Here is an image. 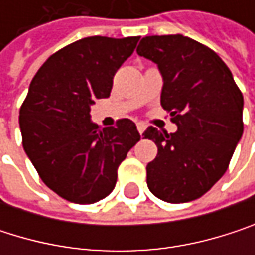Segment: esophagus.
I'll return each instance as SVG.
<instances>
[{"label":"esophagus","instance_id":"1","mask_svg":"<svg viewBox=\"0 0 255 255\" xmlns=\"http://www.w3.org/2000/svg\"><path fill=\"white\" fill-rule=\"evenodd\" d=\"M135 126H137V131H138L140 134H143V132H144V129H146V124H143V123H137Z\"/></svg>","mask_w":255,"mask_h":255}]
</instances>
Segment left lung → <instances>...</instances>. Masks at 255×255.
Listing matches in <instances>:
<instances>
[{"label": "left lung", "instance_id": "left-lung-1", "mask_svg": "<svg viewBox=\"0 0 255 255\" xmlns=\"http://www.w3.org/2000/svg\"><path fill=\"white\" fill-rule=\"evenodd\" d=\"M137 54L158 65L161 106L177 126L171 134L152 126L143 132L158 147L146 167L147 187L165 202L195 201L229 167L244 131L242 93L217 53L192 38L144 36Z\"/></svg>", "mask_w": 255, "mask_h": 255}]
</instances>
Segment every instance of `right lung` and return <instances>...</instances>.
<instances>
[{
	"label": "right lung",
	"instance_id": "obj_1",
	"mask_svg": "<svg viewBox=\"0 0 255 255\" xmlns=\"http://www.w3.org/2000/svg\"><path fill=\"white\" fill-rule=\"evenodd\" d=\"M138 39H78L51 54L29 85L19 115L23 149L45 186L69 202L106 198L120 164L140 140L127 118L106 128L90 121V106L111 96L114 77Z\"/></svg>",
	"mask_w": 255,
	"mask_h": 255
}]
</instances>
